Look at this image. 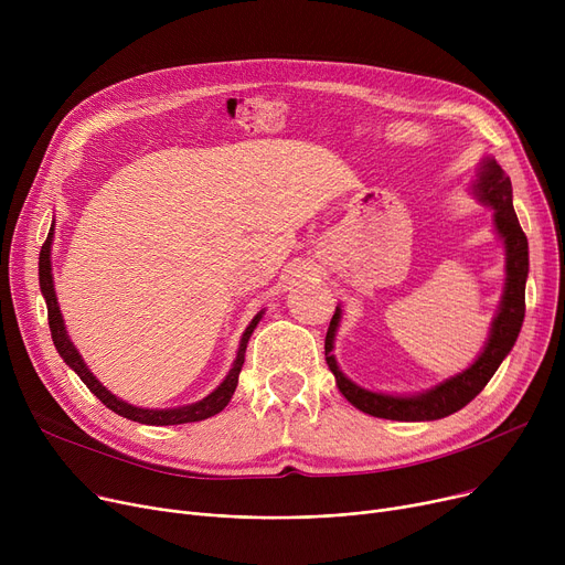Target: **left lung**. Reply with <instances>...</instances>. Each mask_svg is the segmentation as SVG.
I'll list each match as a JSON object with an SVG mask.
<instances>
[{"label": "left lung", "mask_w": 565, "mask_h": 565, "mask_svg": "<svg viewBox=\"0 0 565 565\" xmlns=\"http://www.w3.org/2000/svg\"><path fill=\"white\" fill-rule=\"evenodd\" d=\"M471 194L479 203L488 205L492 211V226L503 243V256H507V281H503V292L499 300V309L490 322V334L479 352L465 371L437 382L435 387L417 394H382L360 387L352 382L334 358V337L341 322V307H337L328 337H324V360H328L330 371L334 373L339 392L358 409L371 414V417L392 419V422H435L444 419L449 414L462 409L469 401L477 398L499 364L507 360V354L513 350L518 334L524 322V286L529 277V243L526 235L518 222L513 207V188L511 178L507 175L494 158L486 156L479 162V173L471 181Z\"/></svg>", "instance_id": "8db88e82"}]
</instances>
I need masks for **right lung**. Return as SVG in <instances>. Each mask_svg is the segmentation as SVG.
<instances>
[{"label": "right lung", "mask_w": 565, "mask_h": 565, "mask_svg": "<svg viewBox=\"0 0 565 565\" xmlns=\"http://www.w3.org/2000/svg\"><path fill=\"white\" fill-rule=\"evenodd\" d=\"M52 237H54V222L50 226V233H47V241L41 249V256H39V281H41V292L45 298V305H47V320H50V332H52V341H54V348L56 352L62 354V360L79 375V380L86 384L88 390H92V394L96 398H100L111 412L121 414V417L130 419V422H137V424H146V426H178V424H192V422H203L207 417H215V414H220L235 387H237V375H241L243 371V364H245V350H247V343H249V337L254 334L256 324L260 322L263 313L265 311H258L252 322L247 324V330L241 339V348H237V354H235V362L228 371V375L217 384V387L207 394L205 398L196 401V403H190V405H178V407H164V409H153V407H137L124 398H118L116 394H111L105 384L92 373V369L86 366V362L82 360V354L77 352V348L73 345L68 332H66V324H64V316L62 311H58V302H56V292H54V277H52Z\"/></svg>", "instance_id": "add662e5"}]
</instances>
